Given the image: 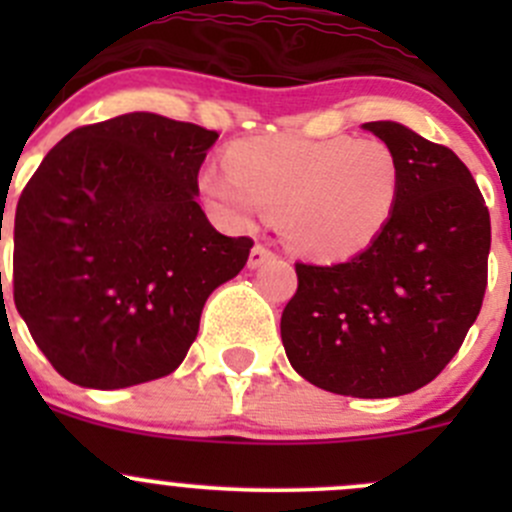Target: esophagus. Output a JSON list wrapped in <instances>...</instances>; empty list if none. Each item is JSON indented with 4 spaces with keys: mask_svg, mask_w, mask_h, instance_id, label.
<instances>
[{
    "mask_svg": "<svg viewBox=\"0 0 512 512\" xmlns=\"http://www.w3.org/2000/svg\"><path fill=\"white\" fill-rule=\"evenodd\" d=\"M272 255H275V252H272L270 247L260 245V242H257V245L250 250V260H247V265H250V267H260L262 262H265L267 257H272Z\"/></svg>",
    "mask_w": 512,
    "mask_h": 512,
    "instance_id": "1",
    "label": "esophagus"
}]
</instances>
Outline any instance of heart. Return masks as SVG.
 <instances>
[{
	"mask_svg": "<svg viewBox=\"0 0 512 512\" xmlns=\"http://www.w3.org/2000/svg\"><path fill=\"white\" fill-rule=\"evenodd\" d=\"M225 160L230 175L203 173L205 193L235 223L277 218L289 245L317 260L366 250L399 208L404 173L381 138H252Z\"/></svg>",
	"mask_w": 512,
	"mask_h": 512,
	"instance_id": "b5f03b06",
	"label": "heart"
}]
</instances>
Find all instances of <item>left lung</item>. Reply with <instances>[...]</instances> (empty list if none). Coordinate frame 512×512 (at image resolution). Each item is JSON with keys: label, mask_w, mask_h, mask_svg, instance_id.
<instances>
[{"label": "left lung", "mask_w": 512, "mask_h": 512, "mask_svg": "<svg viewBox=\"0 0 512 512\" xmlns=\"http://www.w3.org/2000/svg\"><path fill=\"white\" fill-rule=\"evenodd\" d=\"M364 128L399 156V208L349 262L294 265L299 285L280 334L289 364L309 384L391 399L436 379L476 322L488 287L490 215L451 148L394 121Z\"/></svg>", "instance_id": "obj_1"}]
</instances>
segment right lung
Segmentation results:
<instances>
[{
  "label": "right lung",
  "mask_w": 512,
  "mask_h": 512,
  "mask_svg": "<svg viewBox=\"0 0 512 512\" xmlns=\"http://www.w3.org/2000/svg\"><path fill=\"white\" fill-rule=\"evenodd\" d=\"M218 131L123 113L61 138L14 215V304L71 384L126 389L168 376L215 287L252 237L220 235L195 200ZM2 240V235H0Z\"/></svg>",
  "instance_id": "1"
}]
</instances>
